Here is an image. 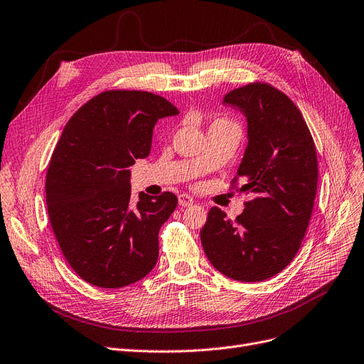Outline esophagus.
Wrapping results in <instances>:
<instances>
[{
  "label": "esophagus",
  "mask_w": 364,
  "mask_h": 364,
  "mask_svg": "<svg viewBox=\"0 0 364 364\" xmlns=\"http://www.w3.org/2000/svg\"><path fill=\"white\" fill-rule=\"evenodd\" d=\"M178 203H180V207H191V205L195 203V199L191 198L188 195H186V193H183V195L178 196Z\"/></svg>",
  "instance_id": "1"
}]
</instances>
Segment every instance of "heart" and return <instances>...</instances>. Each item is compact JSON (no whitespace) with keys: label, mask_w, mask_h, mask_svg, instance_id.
I'll return each instance as SVG.
<instances>
[{"label":"heart","mask_w":364,"mask_h":364,"mask_svg":"<svg viewBox=\"0 0 364 364\" xmlns=\"http://www.w3.org/2000/svg\"><path fill=\"white\" fill-rule=\"evenodd\" d=\"M215 123H225V124H232V126H235L233 123H230V122H228V120H217Z\"/></svg>","instance_id":"b5f03b06"}]
</instances>
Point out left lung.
I'll use <instances>...</instances> for the list:
<instances>
[{"instance_id":"8db88e82","label":"left lung","mask_w":364,"mask_h":364,"mask_svg":"<svg viewBox=\"0 0 364 364\" xmlns=\"http://www.w3.org/2000/svg\"><path fill=\"white\" fill-rule=\"evenodd\" d=\"M223 105L247 119L248 144L236 178L252 199L235 221L213 207L200 242L218 272L257 282L289 266L302 244L317 193V150L302 113L271 85L230 90Z\"/></svg>"}]
</instances>
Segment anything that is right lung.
<instances>
[{
	"label": "right lung",
	"instance_id": "obj_1",
	"mask_svg": "<svg viewBox=\"0 0 364 364\" xmlns=\"http://www.w3.org/2000/svg\"><path fill=\"white\" fill-rule=\"evenodd\" d=\"M176 114L159 95L108 90L78 108L59 138L46 178L47 211L67 262L92 286H129L159 257V230L178 199L141 192L131 202L128 168L150 154L156 122Z\"/></svg>",
	"mask_w": 364,
	"mask_h": 364
}]
</instances>
